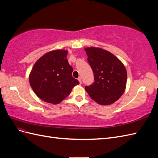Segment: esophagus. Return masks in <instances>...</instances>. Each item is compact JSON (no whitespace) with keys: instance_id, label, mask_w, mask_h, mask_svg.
I'll use <instances>...</instances> for the list:
<instances>
[{"instance_id":"34e87169","label":"esophagus","mask_w":158,"mask_h":158,"mask_svg":"<svg viewBox=\"0 0 158 158\" xmlns=\"http://www.w3.org/2000/svg\"><path fill=\"white\" fill-rule=\"evenodd\" d=\"M78 80V81L80 82V84H82V80H81V78H80V77H79Z\"/></svg>"}]
</instances>
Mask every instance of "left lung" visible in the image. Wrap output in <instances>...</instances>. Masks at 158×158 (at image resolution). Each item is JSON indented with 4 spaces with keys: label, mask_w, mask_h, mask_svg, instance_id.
<instances>
[{
    "label": "left lung",
    "mask_w": 158,
    "mask_h": 158,
    "mask_svg": "<svg viewBox=\"0 0 158 158\" xmlns=\"http://www.w3.org/2000/svg\"><path fill=\"white\" fill-rule=\"evenodd\" d=\"M88 61L94 74V82L85 89L95 102L110 105L125 92L127 73L121 62L111 52L96 47L85 49Z\"/></svg>",
    "instance_id": "obj_1"
}]
</instances>
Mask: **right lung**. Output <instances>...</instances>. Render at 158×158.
<instances>
[{
	"label": "right lung",
	"instance_id": "add662e5",
	"mask_svg": "<svg viewBox=\"0 0 158 158\" xmlns=\"http://www.w3.org/2000/svg\"><path fill=\"white\" fill-rule=\"evenodd\" d=\"M68 51L55 50L42 56L30 74L33 92L43 101L56 104L70 94L79 81L72 76L73 69L66 59Z\"/></svg>",
	"mask_w": 158,
	"mask_h": 158
}]
</instances>
